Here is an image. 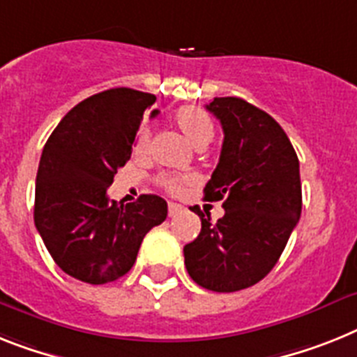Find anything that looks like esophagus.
Here are the masks:
<instances>
[{
	"mask_svg": "<svg viewBox=\"0 0 357 357\" xmlns=\"http://www.w3.org/2000/svg\"><path fill=\"white\" fill-rule=\"evenodd\" d=\"M183 206L178 205V203H169V215H176Z\"/></svg>",
	"mask_w": 357,
	"mask_h": 357,
	"instance_id": "34e87169",
	"label": "esophagus"
}]
</instances>
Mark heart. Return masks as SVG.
I'll return each mask as SVG.
<instances>
[{
	"instance_id": "1",
	"label": "heart",
	"mask_w": 357,
	"mask_h": 357,
	"mask_svg": "<svg viewBox=\"0 0 357 357\" xmlns=\"http://www.w3.org/2000/svg\"><path fill=\"white\" fill-rule=\"evenodd\" d=\"M174 123L188 142L197 149L208 145V142L214 136L212 119L202 109H196V107H183V109L176 110ZM149 149H151V128L142 125L134 136L132 151L136 155H145ZM194 183H196V178L192 174H161L158 178V185L163 188L165 192L172 194V196H181Z\"/></svg>"
}]
</instances>
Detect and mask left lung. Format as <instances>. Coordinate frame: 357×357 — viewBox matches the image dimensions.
Returning a JSON list of instances; mask_svg holds the SVG:
<instances>
[{
  "instance_id": "left-lung-1",
  "label": "left lung",
  "mask_w": 357,
  "mask_h": 357,
  "mask_svg": "<svg viewBox=\"0 0 357 357\" xmlns=\"http://www.w3.org/2000/svg\"><path fill=\"white\" fill-rule=\"evenodd\" d=\"M206 110L220 119V163L205 187L206 202L225 215L202 218V232L185 245V266L197 285L236 292L261 281L280 259L301 215V179L294 146L272 116L241 98H214Z\"/></svg>"
}]
</instances>
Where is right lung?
Here are the masks:
<instances>
[{
  "label": "right lung",
  "mask_w": 357,
  "mask_h": 357,
  "mask_svg": "<svg viewBox=\"0 0 357 357\" xmlns=\"http://www.w3.org/2000/svg\"><path fill=\"white\" fill-rule=\"evenodd\" d=\"M154 101V94L125 86L103 91L77 103L45 143L36 229L56 265L83 283L103 285L127 274L146 232L167 218V202L154 194L127 205L107 196Z\"/></svg>",
  "instance_id": "1"
}]
</instances>
